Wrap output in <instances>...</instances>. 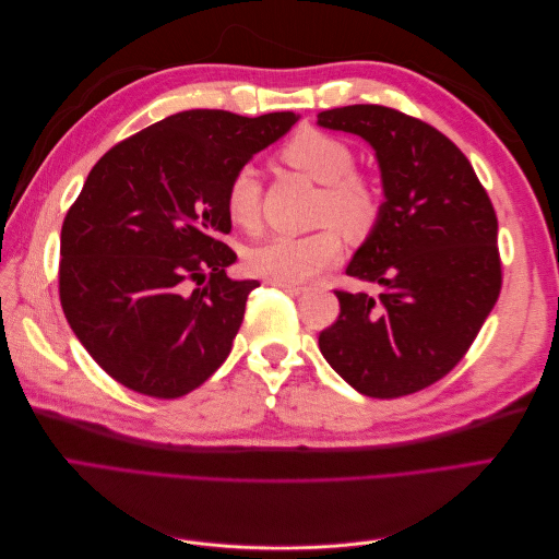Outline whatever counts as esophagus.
Segmentation results:
<instances>
[{"mask_svg":"<svg viewBox=\"0 0 559 559\" xmlns=\"http://www.w3.org/2000/svg\"><path fill=\"white\" fill-rule=\"evenodd\" d=\"M273 286H277V289H282L284 294L289 296H298V294H306L308 286H296V284H282V282H270Z\"/></svg>","mask_w":559,"mask_h":559,"instance_id":"obj_1","label":"esophagus"}]
</instances>
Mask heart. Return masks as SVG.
<instances>
[{"mask_svg": "<svg viewBox=\"0 0 559 559\" xmlns=\"http://www.w3.org/2000/svg\"><path fill=\"white\" fill-rule=\"evenodd\" d=\"M284 165L294 167L319 183L314 224L321 228L308 235H270L247 249V270L270 282L298 284L333 265L343 253V233L366 238L382 222L386 193L382 181L364 170H354V151L317 128H302L280 148ZM261 183L253 167L235 170L224 195L230 222L251 228L259 222Z\"/></svg>", "mask_w": 559, "mask_h": 559, "instance_id": "heart-1", "label": "heart"}]
</instances>
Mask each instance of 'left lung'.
I'll return each instance as SVG.
<instances>
[{"label": "left lung", "mask_w": 559, "mask_h": 559, "mask_svg": "<svg viewBox=\"0 0 559 559\" xmlns=\"http://www.w3.org/2000/svg\"><path fill=\"white\" fill-rule=\"evenodd\" d=\"M317 123L373 146L386 193L382 222L347 265L380 294L335 289L341 314L319 349L366 396L415 394L464 359L499 298L492 200L456 144L415 116L352 105Z\"/></svg>", "instance_id": "obj_1"}]
</instances>
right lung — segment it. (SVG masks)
Returning a JSON list of instances; mask_svg holds the SVG:
<instances>
[{"label":"right lung","instance_id":"add662e5","mask_svg":"<svg viewBox=\"0 0 559 559\" xmlns=\"http://www.w3.org/2000/svg\"><path fill=\"white\" fill-rule=\"evenodd\" d=\"M296 121L191 109L95 163L62 222L58 282L72 331L116 382L179 399L226 361L259 286L226 275V186Z\"/></svg>","mask_w":559,"mask_h":559}]
</instances>
